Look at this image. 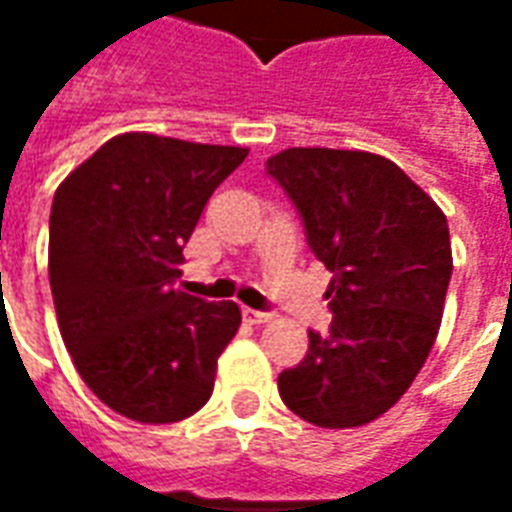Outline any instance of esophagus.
Returning a JSON list of instances; mask_svg holds the SVG:
<instances>
[{
  "label": "esophagus",
  "mask_w": 512,
  "mask_h": 512,
  "mask_svg": "<svg viewBox=\"0 0 512 512\" xmlns=\"http://www.w3.org/2000/svg\"><path fill=\"white\" fill-rule=\"evenodd\" d=\"M244 318L249 323H268L271 321V312H260V310H249V307H246L244 310Z\"/></svg>",
  "instance_id": "esophagus-1"
}]
</instances>
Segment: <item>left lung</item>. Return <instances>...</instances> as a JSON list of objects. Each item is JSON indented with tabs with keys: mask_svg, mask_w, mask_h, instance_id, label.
<instances>
[{
	"mask_svg": "<svg viewBox=\"0 0 512 512\" xmlns=\"http://www.w3.org/2000/svg\"><path fill=\"white\" fill-rule=\"evenodd\" d=\"M332 271L329 332L279 373L285 406L318 428H359L406 395L436 343L452 274L447 216L389 158L288 147L266 161Z\"/></svg>",
	"mask_w": 512,
	"mask_h": 512,
	"instance_id": "8db88e82",
	"label": "left lung"
}]
</instances>
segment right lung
<instances>
[{
	"instance_id": "add662e5",
	"label": "right lung",
	"mask_w": 512,
	"mask_h": 512,
	"mask_svg": "<svg viewBox=\"0 0 512 512\" xmlns=\"http://www.w3.org/2000/svg\"><path fill=\"white\" fill-rule=\"evenodd\" d=\"M246 147L131 131L62 180L49 282L73 365L106 406L145 425L197 414L241 326L235 301L175 290L183 246Z\"/></svg>"
}]
</instances>
